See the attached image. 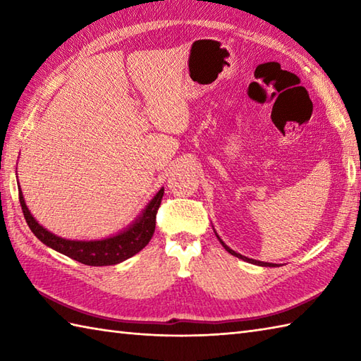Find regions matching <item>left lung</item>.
I'll return each instance as SVG.
<instances>
[{
    "instance_id": "8db88e82",
    "label": "left lung",
    "mask_w": 361,
    "mask_h": 361,
    "mask_svg": "<svg viewBox=\"0 0 361 361\" xmlns=\"http://www.w3.org/2000/svg\"><path fill=\"white\" fill-rule=\"evenodd\" d=\"M217 235V234H216ZM219 237V235H217ZM219 240H220V243L224 245L225 247V250L228 251V252H231L233 256H235V257H239V259H242V260H247V262H250V264H255V265H259V267H276V264H268V262H260V260H255V259H250V257H245V256H242V255H239V252H235V251H233L231 248L228 247V245H225V242L220 239L219 237Z\"/></svg>"
}]
</instances>
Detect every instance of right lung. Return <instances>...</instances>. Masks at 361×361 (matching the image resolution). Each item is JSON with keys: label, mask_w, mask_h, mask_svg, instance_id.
Masks as SVG:
<instances>
[{"label": "right lung", "mask_w": 361, "mask_h": 361, "mask_svg": "<svg viewBox=\"0 0 361 361\" xmlns=\"http://www.w3.org/2000/svg\"><path fill=\"white\" fill-rule=\"evenodd\" d=\"M163 195L164 189L161 188L158 190V194L152 198L147 206H145L141 216L127 229H124V231H121L116 235L106 237V239L101 240H68L63 239V237L52 234L51 231H48V229L38 224L27 209L25 197H23V192L18 186V197L23 216H25L27 226L30 228V231L35 234L37 239L43 242L46 247L62 252V255L78 260L80 264L91 267L116 265L119 262H124L126 259L135 256L136 252H140L145 245L150 242L153 233H155L157 212Z\"/></svg>", "instance_id": "obj_1"}]
</instances>
